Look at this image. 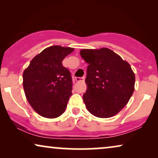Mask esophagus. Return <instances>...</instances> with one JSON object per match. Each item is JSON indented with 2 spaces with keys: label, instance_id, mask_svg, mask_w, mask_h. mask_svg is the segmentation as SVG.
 <instances>
[{
  "label": "esophagus",
  "instance_id": "esophagus-1",
  "mask_svg": "<svg viewBox=\"0 0 158 158\" xmlns=\"http://www.w3.org/2000/svg\"><path fill=\"white\" fill-rule=\"evenodd\" d=\"M84 79H85V77H75V80H76V81H77V82L84 81Z\"/></svg>",
  "mask_w": 158,
  "mask_h": 158
}]
</instances>
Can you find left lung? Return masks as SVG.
<instances>
[{"label":"left lung","mask_w":158,"mask_h":158,"mask_svg":"<svg viewBox=\"0 0 158 158\" xmlns=\"http://www.w3.org/2000/svg\"><path fill=\"white\" fill-rule=\"evenodd\" d=\"M88 63L83 99L90 114L109 118L118 114L129 102L135 90V75L128 62L111 49H82Z\"/></svg>","instance_id":"obj_1"}]
</instances>
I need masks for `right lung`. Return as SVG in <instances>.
I'll list each match as a JSON object with an SVG mask.
<instances>
[{"label":"right lung","mask_w":158,"mask_h":158,"mask_svg":"<svg viewBox=\"0 0 158 158\" xmlns=\"http://www.w3.org/2000/svg\"><path fill=\"white\" fill-rule=\"evenodd\" d=\"M71 47L52 46L31 60L23 73V86L29 104L40 116L53 118L63 114L72 95V76L62 60Z\"/></svg>","instance_id":"1"}]
</instances>
